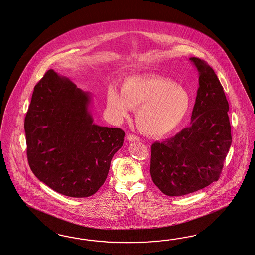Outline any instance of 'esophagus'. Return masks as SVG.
Wrapping results in <instances>:
<instances>
[{"mask_svg":"<svg viewBox=\"0 0 255 255\" xmlns=\"http://www.w3.org/2000/svg\"><path fill=\"white\" fill-rule=\"evenodd\" d=\"M128 140H129V141H138V140H140V138L137 137L136 135L129 134V135H128Z\"/></svg>","mask_w":255,"mask_h":255,"instance_id":"1","label":"esophagus"}]
</instances>
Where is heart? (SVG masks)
Returning a JSON list of instances; mask_svg holds the SVG:
<instances>
[{
    "label": "heart",
    "instance_id": "b5f03b06",
    "mask_svg": "<svg viewBox=\"0 0 255 255\" xmlns=\"http://www.w3.org/2000/svg\"><path fill=\"white\" fill-rule=\"evenodd\" d=\"M107 109L120 121L136 110L137 127L145 134L160 137L176 129L187 117L191 98L189 92L172 79L159 76L125 79L121 92H107Z\"/></svg>",
    "mask_w": 255,
    "mask_h": 255
}]
</instances>
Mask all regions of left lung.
Masks as SVG:
<instances>
[{
	"mask_svg": "<svg viewBox=\"0 0 255 255\" xmlns=\"http://www.w3.org/2000/svg\"><path fill=\"white\" fill-rule=\"evenodd\" d=\"M189 60L199 72L190 126L151 145L150 176L167 196L186 195L217 181L232 142L229 103L219 79L203 60Z\"/></svg>",
	"mask_w": 255,
	"mask_h": 255,
	"instance_id": "obj_1",
	"label": "left lung"
}]
</instances>
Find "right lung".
I'll return each mask as SVG.
<instances>
[{"mask_svg": "<svg viewBox=\"0 0 255 255\" xmlns=\"http://www.w3.org/2000/svg\"><path fill=\"white\" fill-rule=\"evenodd\" d=\"M92 96L48 70L34 88L25 118L26 155L33 174L60 194L92 196L124 142L118 128L93 123Z\"/></svg>", "mask_w": 255, "mask_h": 255, "instance_id": "right-lung-1", "label": "right lung"}]
</instances>
